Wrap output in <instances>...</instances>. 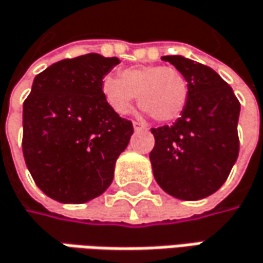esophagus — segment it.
<instances>
[{
  "label": "esophagus",
  "instance_id": "obj_1",
  "mask_svg": "<svg viewBox=\"0 0 263 263\" xmlns=\"http://www.w3.org/2000/svg\"><path fill=\"white\" fill-rule=\"evenodd\" d=\"M132 125H134V129L138 132V131H147V126L146 125H143L141 122H132Z\"/></svg>",
  "mask_w": 263,
  "mask_h": 263
}]
</instances>
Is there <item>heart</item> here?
Returning <instances> with one entry per match:
<instances>
[{
	"mask_svg": "<svg viewBox=\"0 0 263 263\" xmlns=\"http://www.w3.org/2000/svg\"><path fill=\"white\" fill-rule=\"evenodd\" d=\"M101 90L117 115L131 113L138 95L140 107L163 123L181 116L189 98L186 76L174 67L163 65H140L123 70L120 77L107 76Z\"/></svg>",
	"mask_w": 263,
	"mask_h": 263,
	"instance_id": "obj_1",
	"label": "heart"
}]
</instances>
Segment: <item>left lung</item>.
Here are the masks:
<instances>
[{
    "instance_id": "left-lung-1",
    "label": "left lung",
    "mask_w": 263,
    "mask_h": 263,
    "mask_svg": "<svg viewBox=\"0 0 263 263\" xmlns=\"http://www.w3.org/2000/svg\"><path fill=\"white\" fill-rule=\"evenodd\" d=\"M187 79L184 111L168 126L153 128V176L165 192L196 201L222 187L238 158L239 102L232 87L207 65L180 54L162 56Z\"/></svg>"
}]
</instances>
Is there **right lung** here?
I'll return each instance as SVG.
<instances>
[{"label":"right lung","instance_id":"right-lung-1","mask_svg":"<svg viewBox=\"0 0 263 263\" xmlns=\"http://www.w3.org/2000/svg\"><path fill=\"white\" fill-rule=\"evenodd\" d=\"M119 62L98 53L59 61L35 76L25 100V162L35 184L58 202H87L113 181L134 132L101 90Z\"/></svg>","mask_w":263,"mask_h":263}]
</instances>
